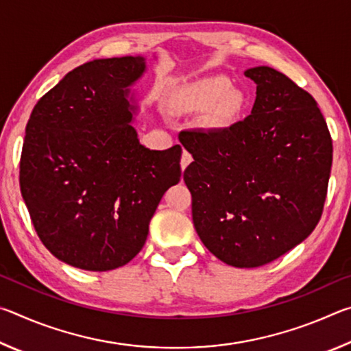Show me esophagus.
I'll return each mask as SVG.
<instances>
[{
    "label": "esophagus",
    "instance_id": "obj_1",
    "mask_svg": "<svg viewBox=\"0 0 351 351\" xmlns=\"http://www.w3.org/2000/svg\"><path fill=\"white\" fill-rule=\"evenodd\" d=\"M193 161V158H192V154H190L187 150H184L182 152V156H181V169L184 170L187 167V165Z\"/></svg>",
    "mask_w": 351,
    "mask_h": 351
}]
</instances>
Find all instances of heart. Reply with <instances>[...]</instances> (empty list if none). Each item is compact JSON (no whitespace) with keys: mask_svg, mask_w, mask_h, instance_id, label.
<instances>
[{"mask_svg":"<svg viewBox=\"0 0 351 351\" xmlns=\"http://www.w3.org/2000/svg\"><path fill=\"white\" fill-rule=\"evenodd\" d=\"M245 104L240 91L234 90L232 82L224 75L206 77L195 82L184 91L180 108L186 112L212 110V121L218 125H226L239 116Z\"/></svg>","mask_w":351,"mask_h":351,"instance_id":"1","label":"heart"}]
</instances>
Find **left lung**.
Wrapping results in <instances>:
<instances>
[{"mask_svg":"<svg viewBox=\"0 0 351 351\" xmlns=\"http://www.w3.org/2000/svg\"><path fill=\"white\" fill-rule=\"evenodd\" d=\"M251 114L228 128L180 133L204 246L235 268H258L304 241L322 217L332 161L326 122L310 93L269 66L251 68Z\"/></svg>","mask_w":351,"mask_h":351,"instance_id":"obj_1","label":"left lung"}]
</instances>
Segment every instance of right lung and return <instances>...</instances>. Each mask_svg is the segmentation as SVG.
Instances as JSON below:
<instances>
[{
  "label": "right lung",
  "instance_id": "right-lung-1",
  "mask_svg": "<svg viewBox=\"0 0 351 351\" xmlns=\"http://www.w3.org/2000/svg\"><path fill=\"white\" fill-rule=\"evenodd\" d=\"M144 57L88 62L34 106L20 189L35 232L54 257L85 271L127 265L145 245L167 189L181 180V145L150 150L132 125L128 86Z\"/></svg>",
  "mask_w": 351,
  "mask_h": 351
}]
</instances>
